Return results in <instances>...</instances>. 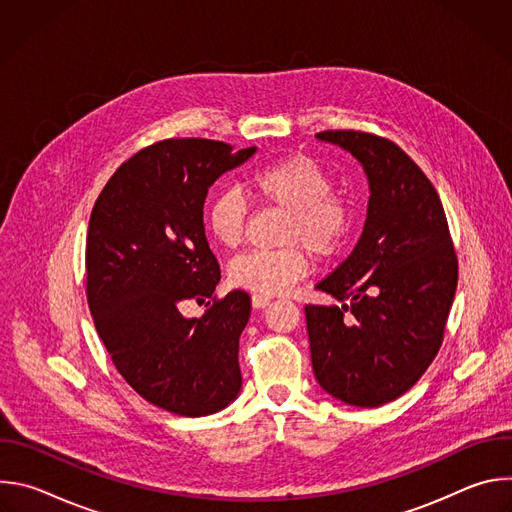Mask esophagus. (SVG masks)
<instances>
[{
  "label": "esophagus",
  "instance_id": "1",
  "mask_svg": "<svg viewBox=\"0 0 512 512\" xmlns=\"http://www.w3.org/2000/svg\"><path fill=\"white\" fill-rule=\"evenodd\" d=\"M269 302H271V298H269V296H263V294H253V298H251V304H253V308H257V310L265 308Z\"/></svg>",
  "mask_w": 512,
  "mask_h": 512
}]
</instances>
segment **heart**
<instances>
[{
	"instance_id": "heart-1",
	"label": "heart",
	"mask_w": 512,
	"mask_h": 512,
	"mask_svg": "<svg viewBox=\"0 0 512 512\" xmlns=\"http://www.w3.org/2000/svg\"><path fill=\"white\" fill-rule=\"evenodd\" d=\"M249 192L263 204L285 212L277 251H249L233 259L231 281L263 296L285 294L308 273L306 249L316 259L334 257L352 229L350 202L332 192L330 174L308 156L271 162L247 180ZM212 239L227 249L243 241L247 206L235 190L216 192L206 208Z\"/></svg>"
}]
</instances>
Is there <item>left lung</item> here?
<instances>
[{
  "label": "left lung",
  "instance_id": "obj_1",
  "mask_svg": "<svg viewBox=\"0 0 512 512\" xmlns=\"http://www.w3.org/2000/svg\"><path fill=\"white\" fill-rule=\"evenodd\" d=\"M358 160L369 206L352 253L316 287L342 306H306L320 387L354 407L407 393L444 340L458 285L446 212L433 184L393 141L362 131H322Z\"/></svg>",
  "mask_w": 512,
  "mask_h": 512
}]
</instances>
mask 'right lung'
Wrapping results in <instances>:
<instances>
[{
    "instance_id": "1",
    "label": "right lung",
    "mask_w": 512,
    "mask_h": 512,
    "mask_svg": "<svg viewBox=\"0 0 512 512\" xmlns=\"http://www.w3.org/2000/svg\"><path fill=\"white\" fill-rule=\"evenodd\" d=\"M255 152L196 137L160 141L119 166L91 212L87 298L95 328L135 393L176 415L221 411L243 385L239 338L249 294L229 291L202 318H184L180 304L210 298L221 281L204 235V200Z\"/></svg>"
}]
</instances>
